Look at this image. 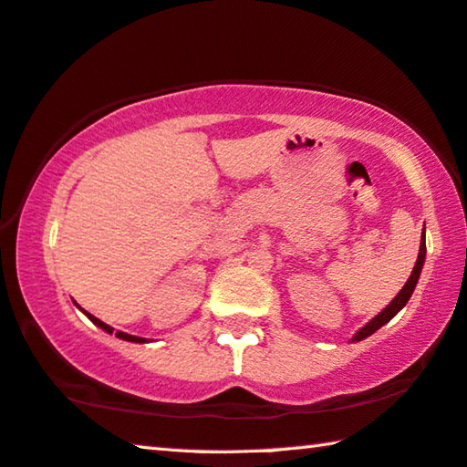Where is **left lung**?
Returning <instances> with one entry per match:
<instances>
[{
    "label": "left lung",
    "mask_w": 467,
    "mask_h": 467,
    "mask_svg": "<svg viewBox=\"0 0 467 467\" xmlns=\"http://www.w3.org/2000/svg\"><path fill=\"white\" fill-rule=\"evenodd\" d=\"M424 260H426V241H424V236H421V243H420V254H418V262H416V265H413V272H411V276L407 278L405 286L401 288V291H399L397 297H395L393 301H390L389 306L384 307L379 316L372 317V320H369L364 328L358 330V335L353 337V340H364L366 337L372 335V332H376V330H379L380 327H384V324H387L389 320H393V316L399 312V309L405 307V303L410 301L411 293H413V288H416V285H418V278H420L421 265H424Z\"/></svg>",
    "instance_id": "left-lung-1"
}]
</instances>
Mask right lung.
<instances>
[{"mask_svg":"<svg viewBox=\"0 0 467 467\" xmlns=\"http://www.w3.org/2000/svg\"><path fill=\"white\" fill-rule=\"evenodd\" d=\"M85 314H87V312H85ZM87 316L91 317V322L98 324V327H99V328H103L106 332H112V330H114L112 327H108L106 322L98 320V317H95V316H91V314H87ZM116 337H118V338H124V340H130V343H145V338H140V337H132V335H127V332H120V330L116 332Z\"/></svg>","mask_w":467,"mask_h":467,"instance_id":"add662e5","label":"right lung"}]
</instances>
